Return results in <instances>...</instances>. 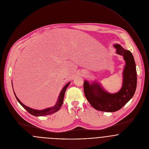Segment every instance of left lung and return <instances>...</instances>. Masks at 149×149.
<instances>
[{
    "instance_id": "left-lung-1",
    "label": "left lung",
    "mask_w": 149,
    "mask_h": 149,
    "mask_svg": "<svg viewBox=\"0 0 149 149\" xmlns=\"http://www.w3.org/2000/svg\"><path fill=\"white\" fill-rule=\"evenodd\" d=\"M116 52L124 56L126 65L123 72V84L121 89L116 94L104 91L98 83L90 84L84 82L85 96L95 109L106 112H114L121 109L134 96L137 84V74L134 58L128 50L119 45H115Z\"/></svg>"
}]
</instances>
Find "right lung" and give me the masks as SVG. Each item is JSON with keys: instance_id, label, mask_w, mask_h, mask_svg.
<instances>
[{"instance_id": "add662e5", "label": "right lung", "mask_w": 149, "mask_h": 149, "mask_svg": "<svg viewBox=\"0 0 149 149\" xmlns=\"http://www.w3.org/2000/svg\"><path fill=\"white\" fill-rule=\"evenodd\" d=\"M70 84V82H69L68 84H66L65 87L62 88V90H61V93L59 94V98L57 100V102L55 104V105L52 107H50V108H48V109H45V110H35V109H32L25 105H24L19 100V99L17 97L14 91V95H15V97L16 98V99H17V100L18 101V102L21 104V105L25 109H26L30 114H31L33 116H47V115H49L51 114H52V113H54L55 112H56L57 111H58L60 109V107H61L62 103H63V98H64V95H65V91L66 90V88H68V87L69 86Z\"/></svg>"}]
</instances>
